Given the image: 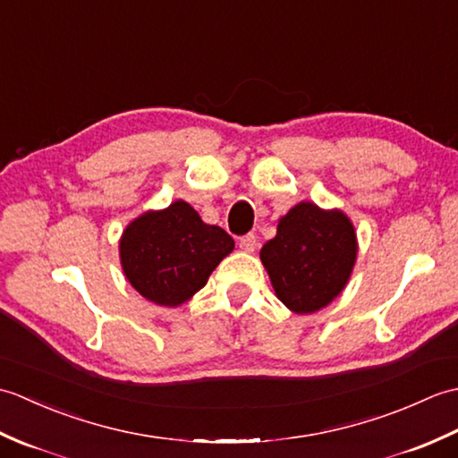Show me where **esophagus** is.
<instances>
[{
    "instance_id": "1",
    "label": "esophagus",
    "mask_w": 458,
    "mask_h": 458,
    "mask_svg": "<svg viewBox=\"0 0 458 458\" xmlns=\"http://www.w3.org/2000/svg\"><path fill=\"white\" fill-rule=\"evenodd\" d=\"M256 246H258L256 234H246V236L240 238V248L244 250V251H254Z\"/></svg>"
}]
</instances>
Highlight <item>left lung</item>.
Instances as JSON below:
<instances>
[{"label": "left lung", "mask_w": 458, "mask_h": 458, "mask_svg": "<svg viewBox=\"0 0 458 458\" xmlns=\"http://www.w3.org/2000/svg\"><path fill=\"white\" fill-rule=\"evenodd\" d=\"M259 258L281 303L299 315L327 307L352 274L356 234L340 210L301 202L279 220Z\"/></svg>", "instance_id": "obj_1"}]
</instances>
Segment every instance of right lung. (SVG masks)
Returning <instances> with one entry per match:
<instances>
[{
    "mask_svg": "<svg viewBox=\"0 0 458 458\" xmlns=\"http://www.w3.org/2000/svg\"><path fill=\"white\" fill-rule=\"evenodd\" d=\"M234 250L220 226L204 224L191 204L173 202L145 212L125 228L120 258L125 277L157 305L177 307L207 285L208 276Z\"/></svg>",
    "mask_w": 458,
    "mask_h": 458,
    "instance_id": "right-lung-1",
    "label": "right lung"
}]
</instances>
